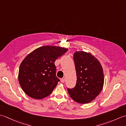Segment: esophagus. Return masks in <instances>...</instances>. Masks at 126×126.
Masks as SVG:
<instances>
[{"label":"esophagus","instance_id":"esophagus-1","mask_svg":"<svg viewBox=\"0 0 126 126\" xmlns=\"http://www.w3.org/2000/svg\"><path fill=\"white\" fill-rule=\"evenodd\" d=\"M65 79L64 78H63V79H61V82H62V83H64L65 82Z\"/></svg>","mask_w":126,"mask_h":126}]
</instances>
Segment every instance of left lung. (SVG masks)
I'll list each match as a JSON object with an SVG mask.
<instances>
[{
    "label": "left lung",
    "instance_id": "1",
    "mask_svg": "<svg viewBox=\"0 0 126 126\" xmlns=\"http://www.w3.org/2000/svg\"><path fill=\"white\" fill-rule=\"evenodd\" d=\"M77 81L75 87L68 92L70 97L79 103H88L97 97L104 83L102 66L90 53L76 51L74 55Z\"/></svg>",
    "mask_w": 126,
    "mask_h": 126
}]
</instances>
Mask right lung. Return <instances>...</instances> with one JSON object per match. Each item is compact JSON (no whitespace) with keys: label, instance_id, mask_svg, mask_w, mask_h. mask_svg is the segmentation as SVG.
<instances>
[{"label":"right lung","instance_id":"add662e5","mask_svg":"<svg viewBox=\"0 0 126 126\" xmlns=\"http://www.w3.org/2000/svg\"><path fill=\"white\" fill-rule=\"evenodd\" d=\"M67 51L59 47L43 46L29 53L19 69L18 80L24 92L34 99L49 96L60 81L55 62Z\"/></svg>","mask_w":126,"mask_h":126}]
</instances>
